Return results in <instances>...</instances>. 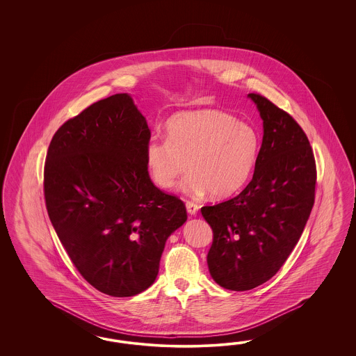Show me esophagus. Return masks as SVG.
<instances>
[{
	"instance_id": "esophagus-1",
	"label": "esophagus",
	"mask_w": 356,
	"mask_h": 356,
	"mask_svg": "<svg viewBox=\"0 0 356 356\" xmlns=\"http://www.w3.org/2000/svg\"><path fill=\"white\" fill-rule=\"evenodd\" d=\"M185 206H186V211H188L189 216H195V214L198 213L200 206L197 205V204H194L192 201H186Z\"/></svg>"
}]
</instances>
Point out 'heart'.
<instances>
[{"label":"heart","mask_w":356,"mask_h":356,"mask_svg":"<svg viewBox=\"0 0 356 356\" xmlns=\"http://www.w3.org/2000/svg\"><path fill=\"white\" fill-rule=\"evenodd\" d=\"M259 155V134L248 122L219 109L175 115L165 125V140L147 143L145 156L152 181L171 189L186 171L180 189L200 197H229L248 181Z\"/></svg>","instance_id":"obj_1"}]
</instances>
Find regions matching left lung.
Listing matches in <instances>:
<instances>
[{"instance_id":"8db88e82","label":"left lung","mask_w":356,"mask_h":356,"mask_svg":"<svg viewBox=\"0 0 356 356\" xmlns=\"http://www.w3.org/2000/svg\"><path fill=\"white\" fill-rule=\"evenodd\" d=\"M264 121L254 173L241 193L204 206L213 229L209 271L219 286L247 291L277 274L312 211L316 162L300 125L259 94H248Z\"/></svg>"}]
</instances>
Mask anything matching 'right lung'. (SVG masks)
I'll list each match as a JSON object with an SVG mask.
<instances>
[{
    "instance_id": "right-lung-1",
    "label": "right lung",
    "mask_w": 356,
    "mask_h": 356,
    "mask_svg": "<svg viewBox=\"0 0 356 356\" xmlns=\"http://www.w3.org/2000/svg\"><path fill=\"white\" fill-rule=\"evenodd\" d=\"M150 129L133 99L91 104L54 133L44 197L54 231L81 275L116 298L149 289L168 236L183 226V201L151 181Z\"/></svg>"
}]
</instances>
